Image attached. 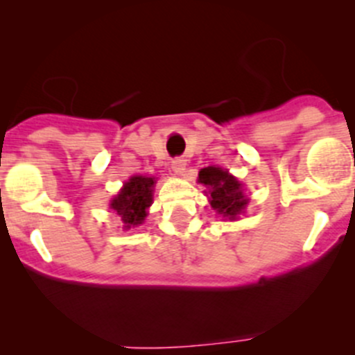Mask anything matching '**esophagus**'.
<instances>
[{"label": "esophagus", "mask_w": 355, "mask_h": 355, "mask_svg": "<svg viewBox=\"0 0 355 355\" xmlns=\"http://www.w3.org/2000/svg\"><path fill=\"white\" fill-rule=\"evenodd\" d=\"M185 164L187 163H185L184 157H175V159H171V170L177 175H182L185 170Z\"/></svg>", "instance_id": "esophagus-1"}]
</instances>
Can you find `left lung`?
Instances as JSON below:
<instances>
[{
  "label": "left lung",
  "mask_w": 355,
  "mask_h": 355,
  "mask_svg": "<svg viewBox=\"0 0 355 355\" xmlns=\"http://www.w3.org/2000/svg\"><path fill=\"white\" fill-rule=\"evenodd\" d=\"M199 182L211 192V207L223 214L225 218L235 220L244 211L249 200L242 192V184L228 171L216 166H207L199 171Z\"/></svg>",
  "instance_id": "obj_1"
}]
</instances>
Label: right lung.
Returning <instances> with one entry per match:
<instances>
[{
  "label": "right lung",
  "instance_id": "1",
  "mask_svg": "<svg viewBox=\"0 0 355 355\" xmlns=\"http://www.w3.org/2000/svg\"><path fill=\"white\" fill-rule=\"evenodd\" d=\"M155 184V178L151 177H132L123 185L120 194L111 200V207L116 211V214H120L125 228L141 225L148 216L146 209L151 206Z\"/></svg>",
  "mask_w": 355,
  "mask_h": 355
}]
</instances>
